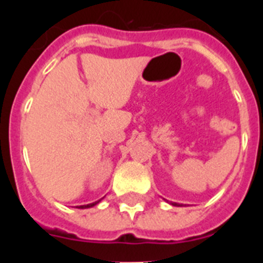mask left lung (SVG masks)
Masks as SVG:
<instances>
[{"mask_svg":"<svg viewBox=\"0 0 263 263\" xmlns=\"http://www.w3.org/2000/svg\"><path fill=\"white\" fill-rule=\"evenodd\" d=\"M170 204H173V205H175V206H180L178 203H170Z\"/></svg>","mask_w":263,"mask_h":263,"instance_id":"1","label":"left lung"}]
</instances>
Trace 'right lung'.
I'll list each match as a JSON object with an SVG mask.
<instances>
[{"label": "right lung", "mask_w": 263, "mask_h": 263, "mask_svg": "<svg viewBox=\"0 0 263 263\" xmlns=\"http://www.w3.org/2000/svg\"><path fill=\"white\" fill-rule=\"evenodd\" d=\"M100 201V200H99ZM99 201H95V203H90V204H87V205H79L78 208H80V210H84V208H90V206H93V205H96L97 203H99Z\"/></svg>", "instance_id": "1"}]
</instances>
